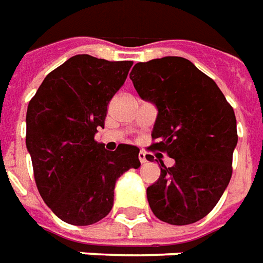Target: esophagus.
<instances>
[{
	"label": "esophagus",
	"instance_id": "34e87169",
	"mask_svg": "<svg viewBox=\"0 0 263 263\" xmlns=\"http://www.w3.org/2000/svg\"><path fill=\"white\" fill-rule=\"evenodd\" d=\"M138 157H139L140 163H146V153H145V152H139Z\"/></svg>",
	"mask_w": 263,
	"mask_h": 263
}]
</instances>
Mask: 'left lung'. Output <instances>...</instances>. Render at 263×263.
<instances>
[{"instance_id": "1", "label": "left lung", "mask_w": 263, "mask_h": 263, "mask_svg": "<svg viewBox=\"0 0 263 263\" xmlns=\"http://www.w3.org/2000/svg\"><path fill=\"white\" fill-rule=\"evenodd\" d=\"M129 78L140 98L157 106L152 132L156 142L149 150L175 160L168 168L160 160V178L146 190L152 211L171 225L203 219L232 178L237 145L233 107L215 81L185 58L139 62Z\"/></svg>"}]
</instances>
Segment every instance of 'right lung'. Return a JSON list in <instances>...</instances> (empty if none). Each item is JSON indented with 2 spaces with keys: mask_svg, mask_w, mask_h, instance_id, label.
I'll return each instance as SVG.
<instances>
[{
  "mask_svg": "<svg viewBox=\"0 0 263 263\" xmlns=\"http://www.w3.org/2000/svg\"><path fill=\"white\" fill-rule=\"evenodd\" d=\"M132 62L76 55L44 78L26 116V146L41 197L58 218L92 225L113 208L116 180L139 168V149L98 143L107 105L127 80Z\"/></svg>",
  "mask_w": 263,
  "mask_h": 263,
  "instance_id": "obj_1",
  "label": "right lung"
}]
</instances>
